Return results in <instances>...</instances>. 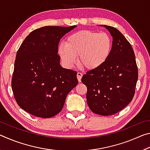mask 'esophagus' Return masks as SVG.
Instances as JSON below:
<instances>
[{
  "label": "esophagus",
  "mask_w": 150,
  "mask_h": 150,
  "mask_svg": "<svg viewBox=\"0 0 150 150\" xmlns=\"http://www.w3.org/2000/svg\"><path fill=\"white\" fill-rule=\"evenodd\" d=\"M82 76H83V74L82 73H77V79H78V81L79 82H81V78H82Z\"/></svg>",
  "instance_id": "34e87169"
}]
</instances>
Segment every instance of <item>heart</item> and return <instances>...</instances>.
<instances>
[{
    "label": "heart",
    "mask_w": 150,
    "mask_h": 150,
    "mask_svg": "<svg viewBox=\"0 0 150 150\" xmlns=\"http://www.w3.org/2000/svg\"><path fill=\"white\" fill-rule=\"evenodd\" d=\"M112 42L105 32L81 30L70 35L58 47V54L65 65L71 67L79 55L80 64L88 70L100 67L110 57Z\"/></svg>",
    "instance_id": "heart-1"
}]
</instances>
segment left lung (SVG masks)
<instances>
[{"instance_id":"1","label":"left lung","mask_w":150,"mask_h":150,"mask_svg":"<svg viewBox=\"0 0 150 150\" xmlns=\"http://www.w3.org/2000/svg\"><path fill=\"white\" fill-rule=\"evenodd\" d=\"M101 26L112 37L110 57L100 67L86 73L81 81L87 88V101L91 110L110 116L122 110L132 100L138 72L134 50L126 38L115 28Z\"/></svg>"}]
</instances>
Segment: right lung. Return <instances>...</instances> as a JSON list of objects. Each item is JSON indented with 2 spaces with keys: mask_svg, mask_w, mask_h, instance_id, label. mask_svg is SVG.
Here are the masks:
<instances>
[{
  "mask_svg": "<svg viewBox=\"0 0 150 150\" xmlns=\"http://www.w3.org/2000/svg\"><path fill=\"white\" fill-rule=\"evenodd\" d=\"M77 27L44 26L32 31L18 50L12 79L15 100L37 117L51 118L77 86V72L63 68L57 54L62 38Z\"/></svg>",
  "mask_w": 150,
  "mask_h": 150,
  "instance_id": "1",
  "label": "right lung"
}]
</instances>
